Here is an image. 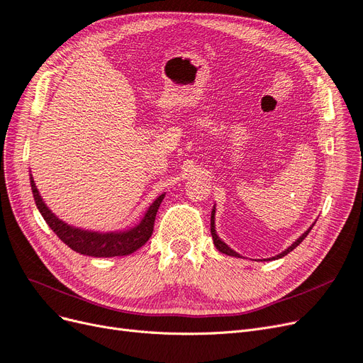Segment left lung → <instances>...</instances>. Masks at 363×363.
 Returning a JSON list of instances; mask_svg holds the SVG:
<instances>
[{
    "mask_svg": "<svg viewBox=\"0 0 363 363\" xmlns=\"http://www.w3.org/2000/svg\"><path fill=\"white\" fill-rule=\"evenodd\" d=\"M314 225V224H313ZM313 229V227H310V229H308L302 236H299L296 240H294V242L286 250V251H283L281 254H278V256H275V257H272L274 260L275 259H281V257H284V256H287V254L290 252V251H293L294 248H296L302 240L306 238V235L310 233V230ZM211 235H212V239H213V245L217 247V250L220 251V252H223V254H227V256H233V257H240L239 254L236 252V251H233L229 245H225L223 240L218 238V235H217V232H216V206H213V209H212V213H211ZM271 260V259H269Z\"/></svg>",
    "mask_w": 363,
    "mask_h": 363,
    "instance_id": "1",
    "label": "left lung"
}]
</instances>
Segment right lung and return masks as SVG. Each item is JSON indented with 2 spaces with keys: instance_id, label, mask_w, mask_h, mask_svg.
Masks as SVG:
<instances>
[{
  "instance_id": "1",
  "label": "right lung",
  "mask_w": 363,
  "mask_h": 363,
  "mask_svg": "<svg viewBox=\"0 0 363 363\" xmlns=\"http://www.w3.org/2000/svg\"><path fill=\"white\" fill-rule=\"evenodd\" d=\"M31 181V190L35 200L37 209L42 213V217L48 223L50 229L55 232V235L62 240L65 245H69L73 251L85 254L91 257H116V256H128L143 247L147 239L151 238L154 232V221L157 211L163 202L164 194L158 196L154 203L147 208L142 221L136 225L131 227L124 232H109V233H100V232H91L77 229V227L69 225L60 220L55 213L46 206L42 196H40L35 182L33 179V174H30Z\"/></svg>"
}]
</instances>
